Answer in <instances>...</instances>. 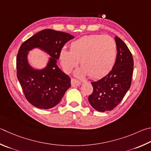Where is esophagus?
Segmentation results:
<instances>
[{
	"instance_id": "34e87169",
	"label": "esophagus",
	"mask_w": 151,
	"mask_h": 151,
	"mask_svg": "<svg viewBox=\"0 0 151 151\" xmlns=\"http://www.w3.org/2000/svg\"><path fill=\"white\" fill-rule=\"evenodd\" d=\"M80 84H81V83L80 81H78L75 78L71 79V85H72V86H76Z\"/></svg>"
}]
</instances>
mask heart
Returning a JSON list of instances; mask_svg holds the SVG:
<instances>
[{
  "label": "heart",
  "instance_id": "b5f03b06",
  "mask_svg": "<svg viewBox=\"0 0 151 151\" xmlns=\"http://www.w3.org/2000/svg\"><path fill=\"white\" fill-rule=\"evenodd\" d=\"M117 57V45L113 38L104 35H84L73 41L70 51L61 49L59 59L66 73H70L80 61L82 67L76 75H88L98 79L106 76L113 68Z\"/></svg>",
  "mask_w": 151,
  "mask_h": 151
}]
</instances>
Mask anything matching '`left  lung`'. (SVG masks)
Listing matches in <instances>:
<instances>
[{
  "mask_svg": "<svg viewBox=\"0 0 151 151\" xmlns=\"http://www.w3.org/2000/svg\"><path fill=\"white\" fill-rule=\"evenodd\" d=\"M117 57L115 65L108 75L100 80L92 82L93 92L88 102L96 110L111 111L121 102L129 89L132 80L133 59L125 43L116 36Z\"/></svg>",
  "mask_w": 151,
  "mask_h": 151,
  "instance_id": "obj_1",
  "label": "left lung"
}]
</instances>
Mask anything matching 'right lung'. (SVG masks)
Listing matches in <instances>:
<instances>
[{
    "instance_id": "obj_1",
    "label": "right lung",
    "mask_w": 151,
    "mask_h": 151,
    "mask_svg": "<svg viewBox=\"0 0 151 151\" xmlns=\"http://www.w3.org/2000/svg\"><path fill=\"white\" fill-rule=\"evenodd\" d=\"M75 37L65 32L45 29L25 41L16 57L17 77L26 100L37 108L50 109L62 99L70 87V78L57 65L60 51L65 43ZM37 47L51 56L47 67L33 69L27 59L28 51Z\"/></svg>"
}]
</instances>
